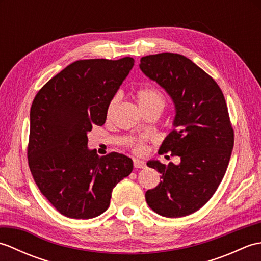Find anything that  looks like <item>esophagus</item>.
I'll use <instances>...</instances> for the list:
<instances>
[{
    "mask_svg": "<svg viewBox=\"0 0 261 261\" xmlns=\"http://www.w3.org/2000/svg\"><path fill=\"white\" fill-rule=\"evenodd\" d=\"M134 166H135V168H145L146 163L142 162V160H140V159H134Z\"/></svg>",
    "mask_w": 261,
    "mask_h": 261,
    "instance_id": "34e87169",
    "label": "esophagus"
}]
</instances>
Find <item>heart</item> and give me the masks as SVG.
I'll use <instances>...</instances> for the list:
<instances>
[{
  "label": "heart",
  "instance_id": "b5f03b06",
  "mask_svg": "<svg viewBox=\"0 0 261 261\" xmlns=\"http://www.w3.org/2000/svg\"><path fill=\"white\" fill-rule=\"evenodd\" d=\"M136 98L137 102L139 104L141 110H149V109H157L162 112V110L165 107V97L160 91H158L156 87L152 86H143L140 87L139 90L136 92ZM120 95L115 94V95L111 98V101L108 105V114L112 112V110L119 102ZM131 148L134 152L136 153H143L146 150V146L142 140H136L131 143Z\"/></svg>",
  "mask_w": 261,
  "mask_h": 261
}]
</instances>
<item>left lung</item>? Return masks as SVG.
<instances>
[{
  "instance_id": "left-lung-1",
  "label": "left lung",
  "mask_w": 261,
  "mask_h": 261,
  "mask_svg": "<svg viewBox=\"0 0 261 261\" xmlns=\"http://www.w3.org/2000/svg\"><path fill=\"white\" fill-rule=\"evenodd\" d=\"M140 68L176 108L175 129L159 153L180 158L179 165L147 163L162 181L146 192V201L159 215L181 218L204 206L223 179L234 143L228 107L216 82L182 55H149L140 59Z\"/></svg>"
}]
</instances>
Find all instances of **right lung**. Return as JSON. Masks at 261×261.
I'll return each mask as SVG.
<instances>
[{
  "label": "right lung",
  "mask_w": 261,
  "mask_h": 261,
  "mask_svg": "<svg viewBox=\"0 0 261 261\" xmlns=\"http://www.w3.org/2000/svg\"><path fill=\"white\" fill-rule=\"evenodd\" d=\"M135 59H83L43 85L30 110L28 163L37 186L59 213L92 219L110 206L114 186L134 169L132 159L88 150L87 132L103 125L108 105Z\"/></svg>",
  "instance_id": "obj_1"
}]
</instances>
